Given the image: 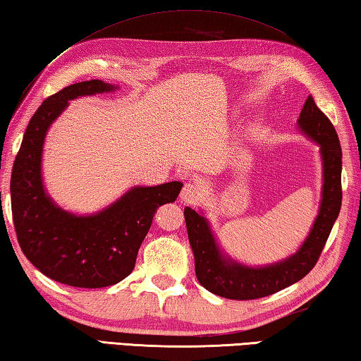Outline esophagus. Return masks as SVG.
<instances>
[{"label":"esophagus","instance_id":"esophagus-1","mask_svg":"<svg viewBox=\"0 0 361 361\" xmlns=\"http://www.w3.org/2000/svg\"><path fill=\"white\" fill-rule=\"evenodd\" d=\"M180 197L183 202H186V203L197 202L200 199V188L197 185H194V183H186V185L181 189Z\"/></svg>","mask_w":361,"mask_h":361}]
</instances>
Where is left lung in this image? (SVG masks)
<instances>
[{"label":"left lung","instance_id":"8db88e82","mask_svg":"<svg viewBox=\"0 0 361 361\" xmlns=\"http://www.w3.org/2000/svg\"><path fill=\"white\" fill-rule=\"evenodd\" d=\"M298 128L320 147L324 166L322 200L305 243L290 257L265 267H247L222 254L208 221L186 207L185 219L199 283L214 295L231 300H255L286 289L303 279L317 264L339 214L343 189V152L331 121L307 96L298 118Z\"/></svg>","mask_w":361,"mask_h":361}]
</instances>
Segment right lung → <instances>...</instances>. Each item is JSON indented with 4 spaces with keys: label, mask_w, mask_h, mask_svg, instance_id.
Returning a JSON list of instances; mask_svg holds the SVG:
<instances>
[{
    "label": "right lung",
    "mask_w": 361,
    "mask_h": 361,
    "mask_svg": "<svg viewBox=\"0 0 361 361\" xmlns=\"http://www.w3.org/2000/svg\"><path fill=\"white\" fill-rule=\"evenodd\" d=\"M115 88L102 80H90L47 97L31 116L12 167L11 205L18 245L39 271L72 287L99 289L129 276L156 209L175 202L183 188L180 181L135 186L91 216L64 212L45 192L41 166L50 124L69 101Z\"/></svg>",
    "instance_id": "obj_1"
}]
</instances>
